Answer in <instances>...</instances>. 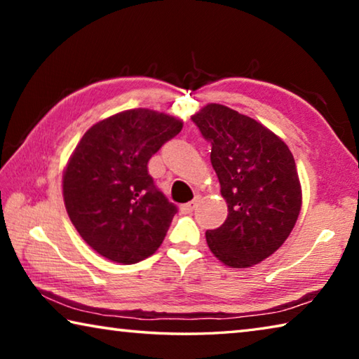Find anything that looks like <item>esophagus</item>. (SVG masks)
<instances>
[{
    "instance_id": "1",
    "label": "esophagus",
    "mask_w": 359,
    "mask_h": 359,
    "mask_svg": "<svg viewBox=\"0 0 359 359\" xmlns=\"http://www.w3.org/2000/svg\"><path fill=\"white\" fill-rule=\"evenodd\" d=\"M196 204H198V199H193V201H190V203L182 204L180 205V212H182V214H191V212L194 210V208H196Z\"/></svg>"
}]
</instances>
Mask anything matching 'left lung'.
<instances>
[{
  "mask_svg": "<svg viewBox=\"0 0 359 359\" xmlns=\"http://www.w3.org/2000/svg\"><path fill=\"white\" fill-rule=\"evenodd\" d=\"M191 120L212 144L210 161L228 205L222 226L205 233L210 252L234 269L258 264L283 245L299 217L293 154L263 123L223 104H205Z\"/></svg>",
  "mask_w": 359,
  "mask_h": 359,
  "instance_id": "8db88e82",
  "label": "left lung"
}]
</instances>
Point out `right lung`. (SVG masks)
Segmentation results:
<instances>
[{"instance_id": "1", "label": "right lung", "mask_w": 359, "mask_h": 359, "mask_svg": "<svg viewBox=\"0 0 359 359\" xmlns=\"http://www.w3.org/2000/svg\"><path fill=\"white\" fill-rule=\"evenodd\" d=\"M184 121L151 109L100 120L63 171V199L77 233L101 257L135 264L154 255L177 208L154 184L147 163Z\"/></svg>"}]
</instances>
